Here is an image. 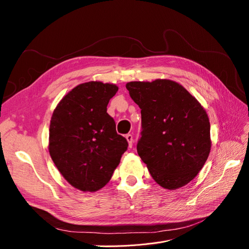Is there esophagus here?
<instances>
[{
	"label": "esophagus",
	"mask_w": 249,
	"mask_h": 249,
	"mask_svg": "<svg viewBox=\"0 0 249 249\" xmlns=\"http://www.w3.org/2000/svg\"><path fill=\"white\" fill-rule=\"evenodd\" d=\"M125 138H126L127 142H129V146L132 147V146H133V142H134L133 135H132V134H126V135H125Z\"/></svg>",
	"instance_id": "esophagus-1"
}]
</instances>
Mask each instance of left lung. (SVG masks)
<instances>
[{"instance_id": "1", "label": "left lung", "mask_w": 249, "mask_h": 249, "mask_svg": "<svg viewBox=\"0 0 249 249\" xmlns=\"http://www.w3.org/2000/svg\"><path fill=\"white\" fill-rule=\"evenodd\" d=\"M141 109L137 153L156 182L169 190L192 180L210 150V123L197 100L170 80L125 85Z\"/></svg>"}]
</instances>
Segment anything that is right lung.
I'll return each mask as SVG.
<instances>
[{
    "mask_svg": "<svg viewBox=\"0 0 249 249\" xmlns=\"http://www.w3.org/2000/svg\"><path fill=\"white\" fill-rule=\"evenodd\" d=\"M117 90L108 83H83L60 101L52 115L51 158L67 182L81 191L102 189L129 145L107 113Z\"/></svg>",
    "mask_w": 249,
    "mask_h": 249,
    "instance_id": "add662e5",
    "label": "right lung"
}]
</instances>
